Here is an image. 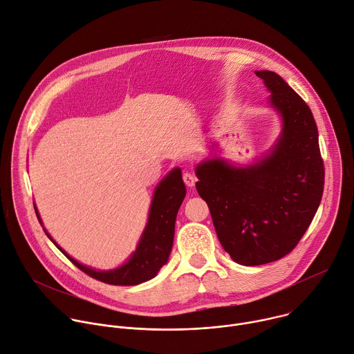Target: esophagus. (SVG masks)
I'll return each instance as SVG.
<instances>
[{
	"instance_id": "34e87169",
	"label": "esophagus",
	"mask_w": 354,
	"mask_h": 354,
	"mask_svg": "<svg viewBox=\"0 0 354 354\" xmlns=\"http://www.w3.org/2000/svg\"><path fill=\"white\" fill-rule=\"evenodd\" d=\"M183 180H184L185 185L189 187V188H192V187L195 185V181H196V178H195L192 174H189V173H185V174L183 176Z\"/></svg>"
}]
</instances>
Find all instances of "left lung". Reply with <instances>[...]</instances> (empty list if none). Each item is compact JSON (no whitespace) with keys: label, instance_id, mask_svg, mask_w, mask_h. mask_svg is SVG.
<instances>
[{"label":"left lung","instance_id":"obj_1","mask_svg":"<svg viewBox=\"0 0 354 354\" xmlns=\"http://www.w3.org/2000/svg\"><path fill=\"white\" fill-rule=\"evenodd\" d=\"M281 122L274 145L254 163L201 162L196 191L232 259L257 266L288 255L314 219L324 191L318 129L306 102L272 71H255ZM215 147V145H214Z\"/></svg>","mask_w":354,"mask_h":354}]
</instances>
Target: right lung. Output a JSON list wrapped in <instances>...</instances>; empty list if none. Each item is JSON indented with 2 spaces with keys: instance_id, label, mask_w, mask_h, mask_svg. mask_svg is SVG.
Instances as JSON below:
<instances>
[{
  "instance_id": "right-lung-1",
  "label": "right lung",
  "mask_w": 354,
  "mask_h": 354,
  "mask_svg": "<svg viewBox=\"0 0 354 354\" xmlns=\"http://www.w3.org/2000/svg\"><path fill=\"white\" fill-rule=\"evenodd\" d=\"M185 185L181 176V169H173L155 188L152 203L149 207L148 223L140 236L136 250L129 255V258L118 268L110 270H97L91 266H86L71 255H68L47 233L43 227L47 237L54 243V245L82 272L89 274L93 279L109 285L115 286H135L144 283L147 280L153 279L160 268L169 261V255L173 247L174 239V226L177 212L185 198ZM35 205V202H33ZM35 210L40 225L43 222L35 205Z\"/></svg>"
}]
</instances>
